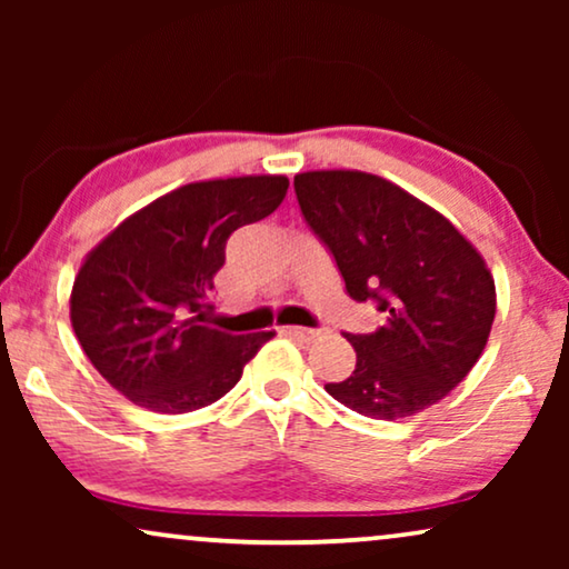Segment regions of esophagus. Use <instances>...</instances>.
I'll return each mask as SVG.
<instances>
[{
  "label": "esophagus",
  "mask_w": 569,
  "mask_h": 569,
  "mask_svg": "<svg viewBox=\"0 0 569 569\" xmlns=\"http://www.w3.org/2000/svg\"><path fill=\"white\" fill-rule=\"evenodd\" d=\"M282 333L302 341H313L318 337V329H302V326H282Z\"/></svg>",
  "instance_id": "obj_1"
}]
</instances>
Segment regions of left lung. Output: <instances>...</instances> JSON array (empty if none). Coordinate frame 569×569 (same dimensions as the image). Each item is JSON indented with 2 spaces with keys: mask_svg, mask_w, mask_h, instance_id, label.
<instances>
[{
  "mask_svg": "<svg viewBox=\"0 0 569 569\" xmlns=\"http://www.w3.org/2000/svg\"><path fill=\"white\" fill-rule=\"evenodd\" d=\"M295 193L349 298L386 313L378 331L347 333L357 365L326 391L388 422L430 409L469 376L492 331L497 295L481 253L438 209L380 176L308 170L295 176Z\"/></svg>",
  "mask_w": 569,
  "mask_h": 569,
  "instance_id": "8db88e82",
  "label": "left lung"
}]
</instances>
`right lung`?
<instances>
[{
	"label": "right lung",
	"mask_w": 569,
	"mask_h": 569,
	"mask_svg": "<svg viewBox=\"0 0 569 569\" xmlns=\"http://www.w3.org/2000/svg\"><path fill=\"white\" fill-rule=\"evenodd\" d=\"M287 176L186 183L127 217L84 256L69 318L74 337L116 391L160 415L222 399L274 331L204 323L224 243L282 204Z\"/></svg>",
	"instance_id": "right-lung-1"
}]
</instances>
